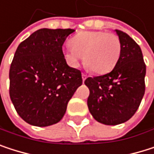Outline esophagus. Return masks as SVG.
Listing matches in <instances>:
<instances>
[{
    "label": "esophagus",
    "mask_w": 154,
    "mask_h": 154,
    "mask_svg": "<svg viewBox=\"0 0 154 154\" xmlns=\"http://www.w3.org/2000/svg\"><path fill=\"white\" fill-rule=\"evenodd\" d=\"M82 81L84 82V81L87 79V75H86V74H84V73H82Z\"/></svg>",
    "instance_id": "obj_1"
}]
</instances>
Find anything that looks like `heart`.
I'll list each match as a JSON object with an SVG mask.
<instances>
[{
  "mask_svg": "<svg viewBox=\"0 0 154 154\" xmlns=\"http://www.w3.org/2000/svg\"><path fill=\"white\" fill-rule=\"evenodd\" d=\"M63 50V56L71 67L79 66L83 55L84 64L98 74L113 70L121 54V43L117 36L104 31H82L69 41Z\"/></svg>",
  "mask_w": 154,
  "mask_h": 154,
  "instance_id": "1",
  "label": "heart"
}]
</instances>
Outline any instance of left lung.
Here are the masks:
<instances>
[{
	"label": "left lung",
	"instance_id": "obj_1",
	"mask_svg": "<svg viewBox=\"0 0 154 154\" xmlns=\"http://www.w3.org/2000/svg\"><path fill=\"white\" fill-rule=\"evenodd\" d=\"M121 54L114 69L101 76L89 77L87 100L91 114L98 122L116 125L129 120L138 109L145 91L146 66L140 46L126 33L115 30Z\"/></svg>",
	"mask_w": 154,
	"mask_h": 154
}]
</instances>
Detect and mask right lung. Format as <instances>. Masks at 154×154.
Listing matches in <instances>:
<instances>
[{"label": "right lung", "instance_id": "right-lung-1", "mask_svg": "<svg viewBox=\"0 0 154 154\" xmlns=\"http://www.w3.org/2000/svg\"><path fill=\"white\" fill-rule=\"evenodd\" d=\"M41 29L21 42L10 68V97L20 116L36 126L58 123L82 84L80 70L70 67L63 45L74 32Z\"/></svg>", "mask_w": 154, "mask_h": 154}]
</instances>
